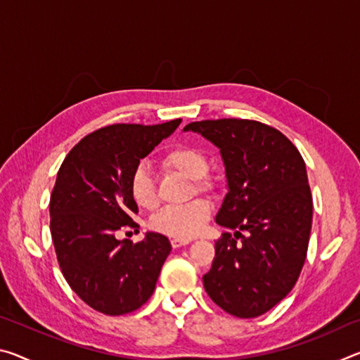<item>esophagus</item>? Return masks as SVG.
I'll return each mask as SVG.
<instances>
[{"label":"esophagus","mask_w":360,"mask_h":360,"mask_svg":"<svg viewBox=\"0 0 360 360\" xmlns=\"http://www.w3.org/2000/svg\"><path fill=\"white\" fill-rule=\"evenodd\" d=\"M188 243H191V240H179V238H173V240H172V246H173L174 249H178V248H182V246L188 245Z\"/></svg>","instance_id":"obj_1"}]
</instances>
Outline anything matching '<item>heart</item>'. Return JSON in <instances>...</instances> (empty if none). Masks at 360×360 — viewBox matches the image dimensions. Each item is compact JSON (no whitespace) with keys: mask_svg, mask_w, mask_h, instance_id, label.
Returning a JSON list of instances; mask_svg holds the SVG:
<instances>
[{"mask_svg":"<svg viewBox=\"0 0 360 360\" xmlns=\"http://www.w3.org/2000/svg\"><path fill=\"white\" fill-rule=\"evenodd\" d=\"M162 165L191 178L193 192L214 193L217 181L208 173L210 160L202 149L188 144H176L163 152ZM129 193L138 208L152 211L158 205V195L150 169L139 163L131 169ZM211 217V205L203 198L181 206H169L150 219V227L172 238L191 240L205 229Z\"/></svg>","mask_w":360,"mask_h":360,"instance_id":"obj_1","label":"heart"}]
</instances>
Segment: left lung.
<instances>
[{"instance_id": "8db88e82", "label": "left lung", "mask_w": 360, "mask_h": 360, "mask_svg": "<svg viewBox=\"0 0 360 360\" xmlns=\"http://www.w3.org/2000/svg\"><path fill=\"white\" fill-rule=\"evenodd\" d=\"M221 149L229 193L216 216V241L205 290L224 311L257 318L294 288L307 259L313 198L303 157L275 127L249 119L192 122Z\"/></svg>"}]
</instances>
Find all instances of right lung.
Segmentation results:
<instances>
[{"label": "right lung", "mask_w": 360, "mask_h": 360, "mask_svg": "<svg viewBox=\"0 0 360 360\" xmlns=\"http://www.w3.org/2000/svg\"><path fill=\"white\" fill-rule=\"evenodd\" d=\"M179 124L103 127L84 136L58 169L49 205L58 265L79 298L103 314L143 307L172 251L165 235L149 231L133 243L115 233L138 229V206L129 193L131 169Z\"/></svg>", "instance_id": "add662e5"}]
</instances>
